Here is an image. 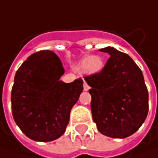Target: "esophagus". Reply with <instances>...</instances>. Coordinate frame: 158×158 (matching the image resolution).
Instances as JSON below:
<instances>
[{
    "instance_id": "1",
    "label": "esophagus",
    "mask_w": 158,
    "mask_h": 158,
    "mask_svg": "<svg viewBox=\"0 0 158 158\" xmlns=\"http://www.w3.org/2000/svg\"><path fill=\"white\" fill-rule=\"evenodd\" d=\"M83 86H84V91H88V90H89V88H90L89 86L86 84V82H85V81H84V85H83Z\"/></svg>"
}]
</instances>
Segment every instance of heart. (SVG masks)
<instances>
[{"label":"heart","mask_w":158,"mask_h":158,"mask_svg":"<svg viewBox=\"0 0 158 158\" xmlns=\"http://www.w3.org/2000/svg\"><path fill=\"white\" fill-rule=\"evenodd\" d=\"M103 68L104 61L100 56H86L79 64V69L81 72H86L89 74L100 73Z\"/></svg>","instance_id":"1"}]
</instances>
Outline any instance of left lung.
Segmentation results:
<instances>
[{
	"label": "left lung",
	"instance_id": "8db88e82",
	"mask_svg": "<svg viewBox=\"0 0 158 158\" xmlns=\"http://www.w3.org/2000/svg\"><path fill=\"white\" fill-rule=\"evenodd\" d=\"M108 53L100 73L84 77L91 86V110L101 134L123 139L134 134L148 111V93L143 74L127 54L112 47L99 49Z\"/></svg>",
	"mask_w": 158,
	"mask_h": 158
}]
</instances>
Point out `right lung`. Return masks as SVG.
<instances>
[{"instance_id":"add662e5","label":"right lung","mask_w":158,"mask_h":158,"mask_svg":"<svg viewBox=\"0 0 158 158\" xmlns=\"http://www.w3.org/2000/svg\"><path fill=\"white\" fill-rule=\"evenodd\" d=\"M62 62L50 50L31 55L18 68L11 91V109L18 127L36 141L56 140L65 132L70 113L83 91V80H60Z\"/></svg>"}]
</instances>
